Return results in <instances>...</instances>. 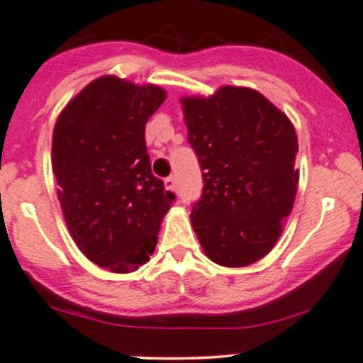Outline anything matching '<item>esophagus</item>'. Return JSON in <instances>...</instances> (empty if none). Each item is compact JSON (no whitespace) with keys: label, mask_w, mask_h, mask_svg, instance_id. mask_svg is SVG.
<instances>
[{"label":"esophagus","mask_w":363,"mask_h":363,"mask_svg":"<svg viewBox=\"0 0 363 363\" xmlns=\"http://www.w3.org/2000/svg\"><path fill=\"white\" fill-rule=\"evenodd\" d=\"M174 186H177V183H174V178L169 177L164 180V189L169 190V192H174Z\"/></svg>","instance_id":"34e87169"}]
</instances>
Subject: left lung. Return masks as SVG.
I'll return each instance as SVG.
<instances>
[{"instance_id":"8db88e82","label":"left lung","mask_w":363,"mask_h":363,"mask_svg":"<svg viewBox=\"0 0 363 363\" xmlns=\"http://www.w3.org/2000/svg\"><path fill=\"white\" fill-rule=\"evenodd\" d=\"M189 143L204 190L190 221L213 263L249 267L274 249L298 192V136L267 96L221 86L209 96H182Z\"/></svg>"}]
</instances>
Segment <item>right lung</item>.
Here are the masks:
<instances>
[{"instance_id": "obj_1", "label": "right lung", "mask_w": 363, "mask_h": 363, "mask_svg": "<svg viewBox=\"0 0 363 363\" xmlns=\"http://www.w3.org/2000/svg\"><path fill=\"white\" fill-rule=\"evenodd\" d=\"M166 89L100 76L58 114L52 171L65 225L89 261L130 274L149 261L174 196L152 174L145 124Z\"/></svg>"}]
</instances>
